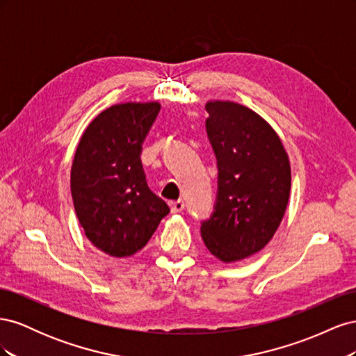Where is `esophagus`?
<instances>
[{
    "mask_svg": "<svg viewBox=\"0 0 356 356\" xmlns=\"http://www.w3.org/2000/svg\"><path fill=\"white\" fill-rule=\"evenodd\" d=\"M186 208V204L182 200H177V202H172L170 203V211L172 213H178V212H182Z\"/></svg>",
    "mask_w": 356,
    "mask_h": 356,
    "instance_id": "esophagus-1",
    "label": "esophagus"
}]
</instances>
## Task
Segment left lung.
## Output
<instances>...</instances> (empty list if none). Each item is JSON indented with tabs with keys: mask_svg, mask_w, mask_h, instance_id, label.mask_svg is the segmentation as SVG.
<instances>
[{
	"mask_svg": "<svg viewBox=\"0 0 356 356\" xmlns=\"http://www.w3.org/2000/svg\"><path fill=\"white\" fill-rule=\"evenodd\" d=\"M207 132L218 165V196L202 239L222 263L260 252L281 225L291 166L281 138L264 118L232 101H208Z\"/></svg>",
	"mask_w": 356,
	"mask_h": 356,
	"instance_id": "8db88e82",
	"label": "left lung"
}]
</instances>
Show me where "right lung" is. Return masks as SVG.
I'll list each match as a JSON object with an SVG mask.
<instances>
[{
  "label": "right lung",
  "instance_id": "obj_1",
  "mask_svg": "<svg viewBox=\"0 0 356 356\" xmlns=\"http://www.w3.org/2000/svg\"><path fill=\"white\" fill-rule=\"evenodd\" d=\"M159 102L115 104L96 115L80 138L71 193L84 236L110 257L141 251L169 207L148 188L143 143Z\"/></svg>",
  "mask_w": 356,
  "mask_h": 356
}]
</instances>
